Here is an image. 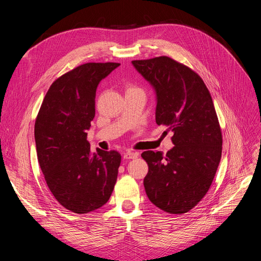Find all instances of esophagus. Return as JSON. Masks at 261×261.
Segmentation results:
<instances>
[{"label": "esophagus", "mask_w": 261, "mask_h": 261, "mask_svg": "<svg viewBox=\"0 0 261 261\" xmlns=\"http://www.w3.org/2000/svg\"><path fill=\"white\" fill-rule=\"evenodd\" d=\"M139 156V153L133 152V151H127L125 154H123V159L125 160H133Z\"/></svg>", "instance_id": "1"}]
</instances>
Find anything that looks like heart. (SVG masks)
<instances>
[{
    "mask_svg": "<svg viewBox=\"0 0 261 261\" xmlns=\"http://www.w3.org/2000/svg\"><path fill=\"white\" fill-rule=\"evenodd\" d=\"M128 90H139V89H136V88H133V87H130V88H129ZM128 90H127V91H128Z\"/></svg>",
    "mask_w": 261,
    "mask_h": 261,
    "instance_id": "obj_1",
    "label": "heart"
}]
</instances>
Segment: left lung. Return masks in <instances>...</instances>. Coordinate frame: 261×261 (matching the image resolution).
<instances>
[{"mask_svg": "<svg viewBox=\"0 0 261 261\" xmlns=\"http://www.w3.org/2000/svg\"><path fill=\"white\" fill-rule=\"evenodd\" d=\"M154 89L155 121L173 132L172 149L144 151L148 164L146 194L169 214L194 208L208 191L222 153V134L208 89L188 66L162 56L133 60Z\"/></svg>", "mask_w": 261, "mask_h": 261, "instance_id": "8db88e82", "label": "left lung"}]
</instances>
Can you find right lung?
Instances as JSON below:
<instances>
[{
	"label": "right lung",
	"mask_w": 261,
	"mask_h": 261,
	"mask_svg": "<svg viewBox=\"0 0 261 261\" xmlns=\"http://www.w3.org/2000/svg\"><path fill=\"white\" fill-rule=\"evenodd\" d=\"M119 63H85L55 80L35 122L38 162L46 184L63 207L88 214L111 197L121 156L87 141L99 82Z\"/></svg>",
	"instance_id": "right-lung-1"
}]
</instances>
